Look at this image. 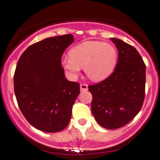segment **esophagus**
I'll list each match as a JSON object with an SVG mask.
<instances>
[{"instance_id": "1", "label": "esophagus", "mask_w": 160, "mask_h": 160, "mask_svg": "<svg viewBox=\"0 0 160 160\" xmlns=\"http://www.w3.org/2000/svg\"><path fill=\"white\" fill-rule=\"evenodd\" d=\"M80 88L81 91H87L88 90V86L87 84H84V83H81L80 86Z\"/></svg>"}]
</instances>
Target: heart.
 Masks as SVG:
<instances>
[{"instance_id":"heart-1","label":"heart","mask_w":160,"mask_h":160,"mask_svg":"<svg viewBox=\"0 0 160 160\" xmlns=\"http://www.w3.org/2000/svg\"><path fill=\"white\" fill-rule=\"evenodd\" d=\"M70 57H62L61 66L74 79L83 67L88 78L101 82L111 75L118 59L114 45L101 41H87L73 46L69 52Z\"/></svg>"}]
</instances>
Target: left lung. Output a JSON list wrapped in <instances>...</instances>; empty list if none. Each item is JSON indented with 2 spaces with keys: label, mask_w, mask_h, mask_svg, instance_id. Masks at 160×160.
I'll use <instances>...</instances> for the list:
<instances>
[{
  "label": "left lung",
  "mask_w": 160,
  "mask_h": 160,
  "mask_svg": "<svg viewBox=\"0 0 160 160\" xmlns=\"http://www.w3.org/2000/svg\"><path fill=\"white\" fill-rule=\"evenodd\" d=\"M118 52L113 73L98 84L89 86L91 110L101 126L116 129L130 122L141 110L145 98L146 65L136 49L117 38H111Z\"/></svg>",
  "instance_id": "obj_1"
}]
</instances>
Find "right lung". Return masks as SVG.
<instances>
[{
    "label": "right lung",
    "mask_w": 160,
    "mask_h": 160,
    "mask_svg": "<svg viewBox=\"0 0 160 160\" xmlns=\"http://www.w3.org/2000/svg\"><path fill=\"white\" fill-rule=\"evenodd\" d=\"M72 35L45 38L22 53L14 76V93L26 120L38 130L57 132L68 125L80 85L69 81L61 66Z\"/></svg>",
    "instance_id": "right-lung-1"
}]
</instances>
